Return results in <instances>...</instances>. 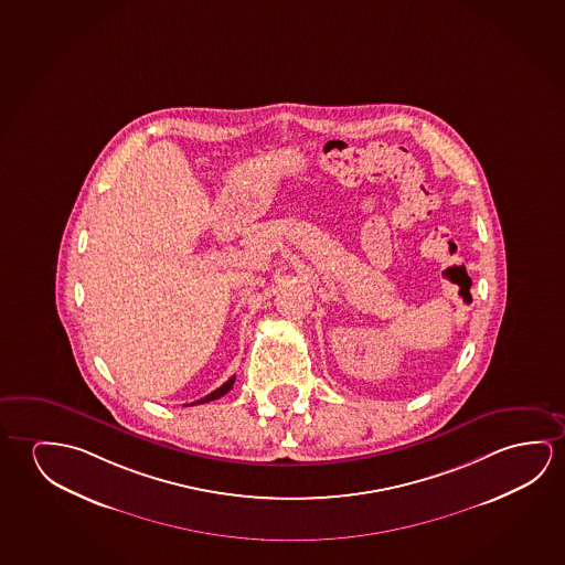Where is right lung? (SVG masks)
I'll use <instances>...</instances> for the list:
<instances>
[{
  "label": "right lung",
  "instance_id": "obj_1",
  "mask_svg": "<svg viewBox=\"0 0 565 565\" xmlns=\"http://www.w3.org/2000/svg\"><path fill=\"white\" fill-rule=\"evenodd\" d=\"M235 375L228 380V382L223 383L218 390L213 391V393H209V395H205L203 399L195 401V403H191V405H201V403H209V401H215L218 399V397H223L225 393H228V391L233 390V385H235Z\"/></svg>",
  "mask_w": 565,
  "mask_h": 565
}]
</instances>
